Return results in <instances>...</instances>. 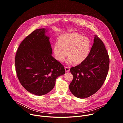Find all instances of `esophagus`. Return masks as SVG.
Instances as JSON below:
<instances>
[{
	"instance_id": "1",
	"label": "esophagus",
	"mask_w": 123,
	"mask_h": 123,
	"mask_svg": "<svg viewBox=\"0 0 123 123\" xmlns=\"http://www.w3.org/2000/svg\"><path fill=\"white\" fill-rule=\"evenodd\" d=\"M65 69L66 72H67V73L69 71V70H70L69 67H65Z\"/></svg>"
}]
</instances>
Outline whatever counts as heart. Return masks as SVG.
Listing matches in <instances>:
<instances>
[{
    "instance_id": "1",
    "label": "heart",
    "mask_w": 123,
    "mask_h": 123,
    "mask_svg": "<svg viewBox=\"0 0 123 123\" xmlns=\"http://www.w3.org/2000/svg\"><path fill=\"white\" fill-rule=\"evenodd\" d=\"M91 48V41L87 37L76 32L65 33L60 37L59 41L55 43L54 52L59 62H64L68 54V64L74 62L79 64L87 58Z\"/></svg>"
}]
</instances>
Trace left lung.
<instances>
[{
  "mask_svg": "<svg viewBox=\"0 0 123 123\" xmlns=\"http://www.w3.org/2000/svg\"><path fill=\"white\" fill-rule=\"evenodd\" d=\"M110 59L102 41L94 35L93 45L86 60L70 69L74 76L69 86L70 91L76 97L86 98L96 92L107 76Z\"/></svg>",
  "mask_w": 123,
  "mask_h": 123,
  "instance_id": "1",
  "label": "left lung"
}]
</instances>
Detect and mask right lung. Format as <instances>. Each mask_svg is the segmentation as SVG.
I'll list each match as a JSON object with an SVG mask.
<instances>
[{
	"label": "right lung",
	"mask_w": 123,
	"mask_h": 123,
	"mask_svg": "<svg viewBox=\"0 0 123 123\" xmlns=\"http://www.w3.org/2000/svg\"><path fill=\"white\" fill-rule=\"evenodd\" d=\"M48 29L32 31L20 44L15 57L17 76L29 92L38 96L51 91L56 79L65 74V68L52 57Z\"/></svg>",
	"instance_id": "add662e5"
}]
</instances>
